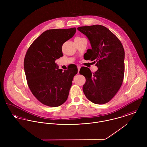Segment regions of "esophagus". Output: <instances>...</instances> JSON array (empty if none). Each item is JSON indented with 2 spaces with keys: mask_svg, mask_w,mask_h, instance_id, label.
Segmentation results:
<instances>
[{
  "mask_svg": "<svg viewBox=\"0 0 147 147\" xmlns=\"http://www.w3.org/2000/svg\"><path fill=\"white\" fill-rule=\"evenodd\" d=\"M80 68H81V67H80V65H78V74H79V71H80Z\"/></svg>",
  "mask_w": 147,
  "mask_h": 147,
  "instance_id": "34e87169",
  "label": "esophagus"
}]
</instances>
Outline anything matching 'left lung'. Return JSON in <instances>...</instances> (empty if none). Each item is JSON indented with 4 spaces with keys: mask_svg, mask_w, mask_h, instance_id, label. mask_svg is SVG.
Instances as JSON below:
<instances>
[{
    "mask_svg": "<svg viewBox=\"0 0 147 147\" xmlns=\"http://www.w3.org/2000/svg\"><path fill=\"white\" fill-rule=\"evenodd\" d=\"M78 30L89 40L92 49L88 50L89 59L94 60L98 67L94 73L86 68L85 74H82L86 79L83 92L93 103L104 104L116 94L123 80L125 50L123 45L109 29L102 25L80 26Z\"/></svg>",
    "mask_w": 147,
    "mask_h": 147,
    "instance_id": "left-lung-1",
    "label": "left lung"
}]
</instances>
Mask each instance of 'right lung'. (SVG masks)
<instances>
[{"instance_id": "right-lung-1", "label": "right lung", "mask_w": 147, "mask_h": 147, "mask_svg": "<svg viewBox=\"0 0 147 147\" xmlns=\"http://www.w3.org/2000/svg\"><path fill=\"white\" fill-rule=\"evenodd\" d=\"M75 33V28L47 30L32 43L26 53L24 68L28 85L43 105L57 107L68 98L78 68L71 67L63 71L55 61L63 56V43Z\"/></svg>"}]
</instances>
